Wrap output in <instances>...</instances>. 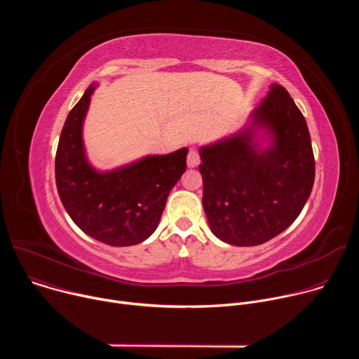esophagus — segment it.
I'll use <instances>...</instances> for the list:
<instances>
[{
    "label": "esophagus",
    "instance_id": "1",
    "mask_svg": "<svg viewBox=\"0 0 359 359\" xmlns=\"http://www.w3.org/2000/svg\"><path fill=\"white\" fill-rule=\"evenodd\" d=\"M198 163H200L198 151H197V149L191 147L190 151H189V155H187V166L189 168H196Z\"/></svg>",
    "mask_w": 359,
    "mask_h": 359
}]
</instances>
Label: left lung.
<instances>
[{"label":"left lung","mask_w":359,"mask_h":359,"mask_svg":"<svg viewBox=\"0 0 359 359\" xmlns=\"http://www.w3.org/2000/svg\"><path fill=\"white\" fill-rule=\"evenodd\" d=\"M264 128L271 146L253 140ZM203 209L216 237L233 245H259L284 231L309 200L316 161L301 111L278 83L251 114V123L200 147Z\"/></svg>","instance_id":"8db88e82"}]
</instances>
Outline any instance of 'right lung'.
Listing matches in <instances>:
<instances>
[{
  "mask_svg": "<svg viewBox=\"0 0 359 359\" xmlns=\"http://www.w3.org/2000/svg\"><path fill=\"white\" fill-rule=\"evenodd\" d=\"M95 86L85 90L62 128L55 156L57 189L69 217L83 233L109 245H133L158 229L168 196L186 170L189 150L146 156L111 172L92 168L82 126Z\"/></svg>",
  "mask_w": 359,
  "mask_h": 359,
  "instance_id": "right-lung-1",
  "label": "right lung"
}]
</instances>
